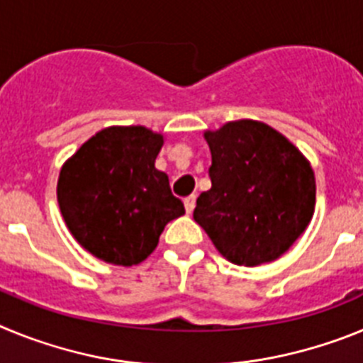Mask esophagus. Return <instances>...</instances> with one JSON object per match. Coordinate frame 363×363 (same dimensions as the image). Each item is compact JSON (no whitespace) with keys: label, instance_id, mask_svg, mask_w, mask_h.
<instances>
[{"label":"esophagus","instance_id":"34e87169","mask_svg":"<svg viewBox=\"0 0 363 363\" xmlns=\"http://www.w3.org/2000/svg\"><path fill=\"white\" fill-rule=\"evenodd\" d=\"M184 205H185V211H187V213L191 214L192 211H194V207H196V196H194V194L187 196L184 200Z\"/></svg>","mask_w":363,"mask_h":363}]
</instances>
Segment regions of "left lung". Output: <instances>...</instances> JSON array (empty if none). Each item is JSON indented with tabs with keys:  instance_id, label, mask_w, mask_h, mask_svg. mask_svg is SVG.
<instances>
[{
	"instance_id": "8db88e82",
	"label": "left lung",
	"mask_w": 363,
	"mask_h": 363,
	"mask_svg": "<svg viewBox=\"0 0 363 363\" xmlns=\"http://www.w3.org/2000/svg\"><path fill=\"white\" fill-rule=\"evenodd\" d=\"M205 140L213 187L196 200V223L233 264L255 267L280 258L313 218L316 184L309 162L259 121H229Z\"/></svg>"
}]
</instances>
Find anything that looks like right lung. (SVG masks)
Returning <instances> with one entry per match:
<instances>
[{"mask_svg": "<svg viewBox=\"0 0 363 363\" xmlns=\"http://www.w3.org/2000/svg\"><path fill=\"white\" fill-rule=\"evenodd\" d=\"M163 136L145 127H108L63 165L57 203L76 242L114 265H136L185 214L169 176L154 167Z\"/></svg>", "mask_w": 363, "mask_h": 363, "instance_id": "obj_1", "label": "right lung"}]
</instances>
